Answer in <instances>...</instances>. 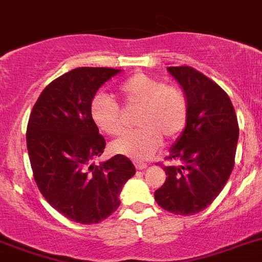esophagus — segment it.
<instances>
[{
  "label": "esophagus",
  "mask_w": 262,
  "mask_h": 262,
  "mask_svg": "<svg viewBox=\"0 0 262 262\" xmlns=\"http://www.w3.org/2000/svg\"><path fill=\"white\" fill-rule=\"evenodd\" d=\"M135 166H136V169H138V170H144V169L148 168V164H145V162L136 161L135 162Z\"/></svg>",
  "instance_id": "obj_1"
}]
</instances>
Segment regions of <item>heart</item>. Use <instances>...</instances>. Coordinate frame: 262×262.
Here are the masks:
<instances>
[{"mask_svg": "<svg viewBox=\"0 0 262 262\" xmlns=\"http://www.w3.org/2000/svg\"><path fill=\"white\" fill-rule=\"evenodd\" d=\"M120 94L130 106L141 107L137 130L121 136L112 150L136 161L148 160L161 144V137L173 140L184 130L188 121V100L181 89L166 86L146 74L137 73L120 85ZM90 117L106 135L117 136L124 129L118 104L106 93H98L90 102Z\"/></svg>", "mask_w": 262, "mask_h": 262, "instance_id": "obj_1", "label": "heart"}]
</instances>
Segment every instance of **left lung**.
Wrapping results in <instances>:
<instances>
[{
    "instance_id": "8db88e82",
    "label": "left lung",
    "mask_w": 262,
    "mask_h": 262,
    "mask_svg": "<svg viewBox=\"0 0 262 262\" xmlns=\"http://www.w3.org/2000/svg\"><path fill=\"white\" fill-rule=\"evenodd\" d=\"M169 74L188 100L185 129L169 149L166 180L155 192L162 209L189 216L210 205L232 173L238 124L228 94L216 82L189 67H170Z\"/></svg>"
}]
</instances>
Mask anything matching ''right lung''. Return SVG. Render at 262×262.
Listing matches in <instances>:
<instances>
[{"label": "right lung", "instance_id": "obj_1", "mask_svg": "<svg viewBox=\"0 0 262 262\" xmlns=\"http://www.w3.org/2000/svg\"><path fill=\"white\" fill-rule=\"evenodd\" d=\"M121 73L113 68H77L50 82L33 106L26 144L39 192L67 219L97 224L120 206L122 186L135 165L116 155L92 164L104 153V137L90 117L97 90Z\"/></svg>", "mask_w": 262, "mask_h": 262}]
</instances>
